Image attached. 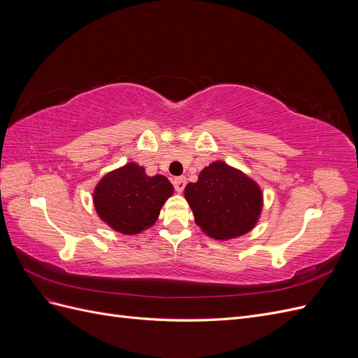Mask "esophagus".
<instances>
[{
  "label": "esophagus",
  "instance_id": "1",
  "mask_svg": "<svg viewBox=\"0 0 358 358\" xmlns=\"http://www.w3.org/2000/svg\"><path fill=\"white\" fill-rule=\"evenodd\" d=\"M173 185H175V189L178 192H182L183 189H185V185H187V179L180 176V178H175L173 179Z\"/></svg>",
  "mask_w": 358,
  "mask_h": 358
}]
</instances>
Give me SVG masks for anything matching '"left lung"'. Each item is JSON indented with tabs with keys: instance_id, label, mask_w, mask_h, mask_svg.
Masks as SVG:
<instances>
[{
	"instance_id": "8db88e82",
	"label": "left lung",
	"mask_w": 358,
	"mask_h": 358,
	"mask_svg": "<svg viewBox=\"0 0 358 358\" xmlns=\"http://www.w3.org/2000/svg\"><path fill=\"white\" fill-rule=\"evenodd\" d=\"M185 199L200 229L213 239H234L254 229L263 208V194L241 170L222 161L204 167Z\"/></svg>"
}]
</instances>
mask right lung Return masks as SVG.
Instances as JSON below:
<instances>
[{"instance_id": "1", "label": "right lung", "mask_w": 358, "mask_h": 358, "mask_svg": "<svg viewBox=\"0 0 358 358\" xmlns=\"http://www.w3.org/2000/svg\"><path fill=\"white\" fill-rule=\"evenodd\" d=\"M173 194L164 176H148L136 162L113 170L99 182L94 191L95 210L113 230L137 234L154 225L162 204Z\"/></svg>"}]
</instances>
